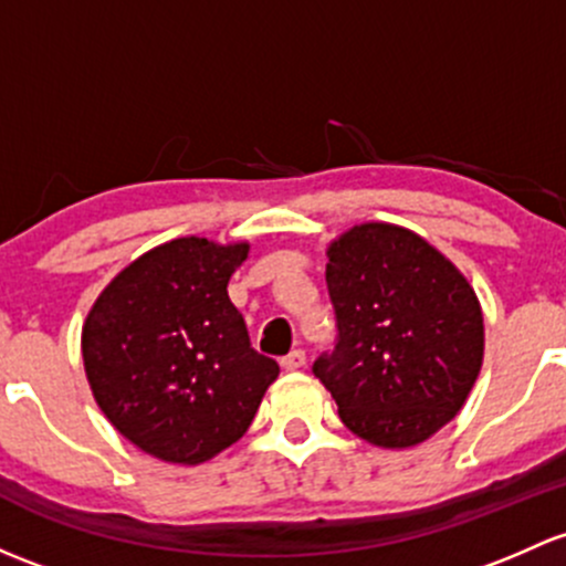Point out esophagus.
I'll return each instance as SVG.
<instances>
[{
  "label": "esophagus",
  "instance_id": "34e87169",
  "mask_svg": "<svg viewBox=\"0 0 566 566\" xmlns=\"http://www.w3.org/2000/svg\"><path fill=\"white\" fill-rule=\"evenodd\" d=\"M303 366H306V353H303V349H293V353L282 358L284 371H298Z\"/></svg>",
  "mask_w": 566,
  "mask_h": 566
}]
</instances>
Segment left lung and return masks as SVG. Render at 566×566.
Listing matches in <instances>:
<instances>
[{"label":"left lung","instance_id":"1","mask_svg":"<svg viewBox=\"0 0 566 566\" xmlns=\"http://www.w3.org/2000/svg\"><path fill=\"white\" fill-rule=\"evenodd\" d=\"M325 254L338 336L314 360V377L355 437L415 448L455 418L478 382V295L439 249L398 224H355Z\"/></svg>","mask_w":566,"mask_h":566}]
</instances>
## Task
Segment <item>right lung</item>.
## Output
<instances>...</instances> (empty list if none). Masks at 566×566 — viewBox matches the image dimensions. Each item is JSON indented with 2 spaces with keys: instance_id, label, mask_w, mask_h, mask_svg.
<instances>
[{
  "instance_id": "obj_1",
  "label": "right lung",
  "mask_w": 566,
  "mask_h": 566,
  "mask_svg": "<svg viewBox=\"0 0 566 566\" xmlns=\"http://www.w3.org/2000/svg\"><path fill=\"white\" fill-rule=\"evenodd\" d=\"M247 258V241L174 238L118 271L94 301L81 333L88 388L143 453L184 467L222 453L279 377L228 295Z\"/></svg>"
}]
</instances>
